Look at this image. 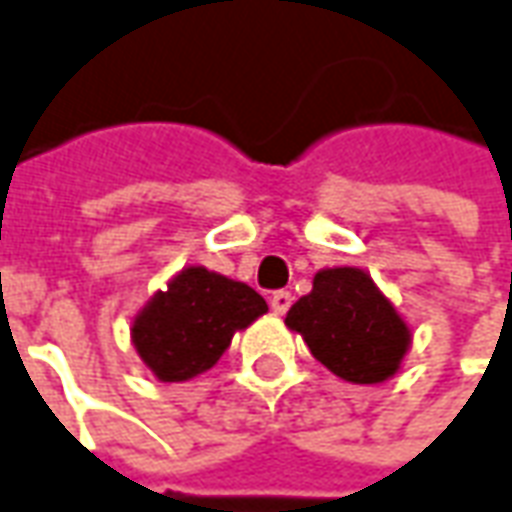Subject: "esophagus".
I'll return each instance as SVG.
<instances>
[{"label": "esophagus", "mask_w": 512, "mask_h": 512, "mask_svg": "<svg viewBox=\"0 0 512 512\" xmlns=\"http://www.w3.org/2000/svg\"><path fill=\"white\" fill-rule=\"evenodd\" d=\"M291 305H293L291 291H277V293H271V310H274L277 316H285V313L291 310Z\"/></svg>", "instance_id": "obj_1"}]
</instances>
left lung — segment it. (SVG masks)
<instances>
[{
	"mask_svg": "<svg viewBox=\"0 0 512 512\" xmlns=\"http://www.w3.org/2000/svg\"><path fill=\"white\" fill-rule=\"evenodd\" d=\"M296 330L321 366L346 382L374 385L393 377L410 346V330L366 271L324 268L313 291L288 310Z\"/></svg>",
	"mask_w": 512,
	"mask_h": 512,
	"instance_id": "obj_1",
	"label": "left lung"
}]
</instances>
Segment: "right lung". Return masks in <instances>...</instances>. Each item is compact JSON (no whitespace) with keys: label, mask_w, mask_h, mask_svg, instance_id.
<instances>
[{"label":"right lung","mask_w":512,"mask_h":512,"mask_svg":"<svg viewBox=\"0 0 512 512\" xmlns=\"http://www.w3.org/2000/svg\"><path fill=\"white\" fill-rule=\"evenodd\" d=\"M268 310L244 282L205 266L182 268L132 321V343L157 380L185 382L219 363L232 335Z\"/></svg>","instance_id":"right-lung-1"}]
</instances>
